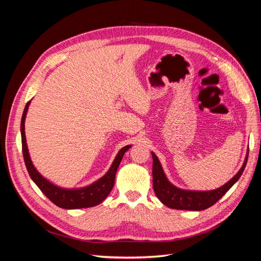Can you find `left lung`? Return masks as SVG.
I'll return each mask as SVG.
<instances>
[{"mask_svg": "<svg viewBox=\"0 0 261 261\" xmlns=\"http://www.w3.org/2000/svg\"><path fill=\"white\" fill-rule=\"evenodd\" d=\"M152 154V177H153V191L159 200L165 206L177 210H191L201 211L213 206L228 189H230L243 174L248 159V150L245 156L244 163L236 174L219 188L212 191H189V189L178 188L173 185L168 179L162 169V165L154 152Z\"/></svg>", "mask_w": 261, "mask_h": 261, "instance_id": "1", "label": "left lung"}]
</instances>
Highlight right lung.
<instances>
[{"label": "right lung", "mask_w": 261, "mask_h": 261, "mask_svg": "<svg viewBox=\"0 0 261 261\" xmlns=\"http://www.w3.org/2000/svg\"><path fill=\"white\" fill-rule=\"evenodd\" d=\"M30 102H27V105L23 109L21 122H20V133H21V146H22V154L23 160L29 175L35 181V184L40 188V191L48 197V198L58 207L63 209H82V208H90L94 207L97 204L103 201L109 194L111 193L114 186L115 174L118 165H120L122 158L125 152L132 147V145H127L123 147L120 151L117 152L115 159L111 167L108 170L106 174L93 181L92 184L81 187V188H64L55 185L48 178L42 176L38 170L35 168V165L30 159V154L28 151L26 135H25V120L28 112V108Z\"/></svg>", "instance_id": "right-lung-1"}]
</instances>
